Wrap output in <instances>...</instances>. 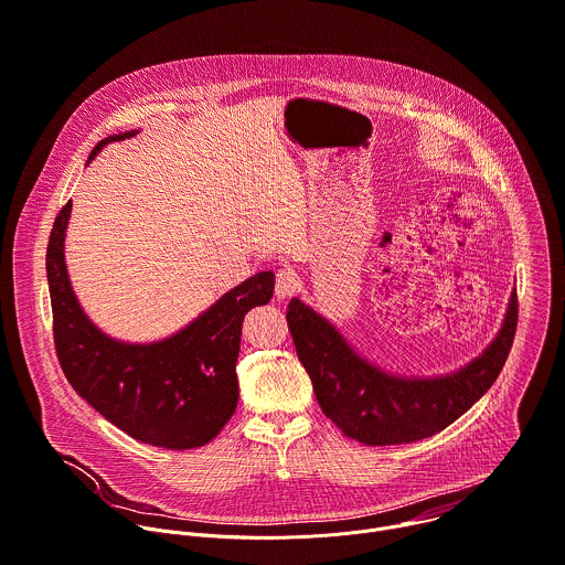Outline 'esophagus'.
<instances>
[{
  "label": "esophagus",
  "instance_id": "34e87169",
  "mask_svg": "<svg viewBox=\"0 0 565 565\" xmlns=\"http://www.w3.org/2000/svg\"><path fill=\"white\" fill-rule=\"evenodd\" d=\"M298 289V276L291 267H280L276 274V298L285 300Z\"/></svg>",
  "mask_w": 565,
  "mask_h": 565
}]
</instances>
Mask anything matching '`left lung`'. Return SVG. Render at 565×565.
<instances>
[{
    "mask_svg": "<svg viewBox=\"0 0 565 565\" xmlns=\"http://www.w3.org/2000/svg\"><path fill=\"white\" fill-rule=\"evenodd\" d=\"M519 320L516 291L492 345L470 365L436 379H401L361 359L338 329L291 298L287 324L316 401L345 436L365 445H401L434 436L466 414L497 381Z\"/></svg>",
    "mask_w": 565,
    "mask_h": 565,
    "instance_id": "obj_1",
    "label": "left lung"
}]
</instances>
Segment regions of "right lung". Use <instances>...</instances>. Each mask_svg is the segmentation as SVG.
Listing matches in <instances>:
<instances>
[{"label": "right lung", "instance_id": "right-lung-1", "mask_svg": "<svg viewBox=\"0 0 565 565\" xmlns=\"http://www.w3.org/2000/svg\"><path fill=\"white\" fill-rule=\"evenodd\" d=\"M136 131L102 140L120 142ZM71 202L53 222L46 276L55 352L66 381L106 420L140 443L191 449L209 443L238 405L236 363L245 313L274 296V274L260 271L224 294L164 341L129 345L102 333L82 311L66 274L64 234Z\"/></svg>", "mask_w": 565, "mask_h": 565}]
</instances>
